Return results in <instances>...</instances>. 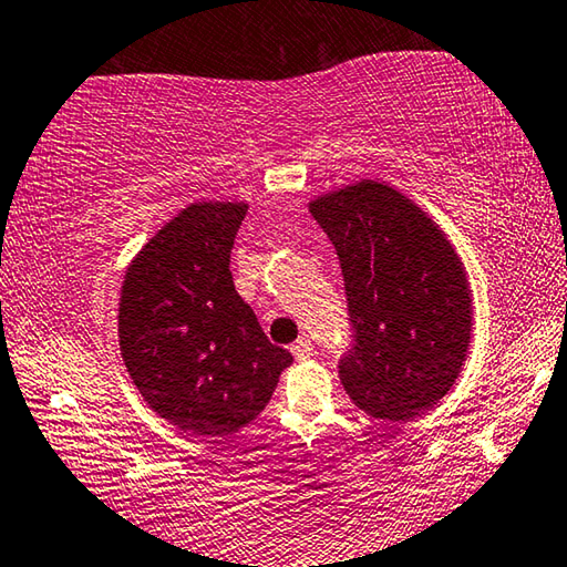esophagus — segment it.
Listing matches in <instances>:
<instances>
[{
    "instance_id": "1",
    "label": "esophagus",
    "mask_w": 567,
    "mask_h": 567,
    "mask_svg": "<svg viewBox=\"0 0 567 567\" xmlns=\"http://www.w3.org/2000/svg\"><path fill=\"white\" fill-rule=\"evenodd\" d=\"M311 352H313V344L309 337L296 339V342L291 344V354L296 357V360H307V357H311Z\"/></svg>"
}]
</instances>
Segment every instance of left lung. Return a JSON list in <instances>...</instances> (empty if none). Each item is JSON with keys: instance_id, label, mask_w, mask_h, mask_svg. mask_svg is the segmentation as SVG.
<instances>
[{"instance_id": "left-lung-1", "label": "left lung", "mask_w": 567, "mask_h": 567, "mask_svg": "<svg viewBox=\"0 0 567 567\" xmlns=\"http://www.w3.org/2000/svg\"><path fill=\"white\" fill-rule=\"evenodd\" d=\"M344 276L354 327L339 380L380 421H413L454 388L472 344L466 268L439 223L400 189L360 179L309 203Z\"/></svg>"}]
</instances>
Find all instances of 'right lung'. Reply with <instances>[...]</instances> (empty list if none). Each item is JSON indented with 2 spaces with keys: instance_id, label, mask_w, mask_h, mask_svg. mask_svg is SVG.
<instances>
[{
  "instance_id": "add662e5",
  "label": "right lung",
  "mask_w": 567,
  "mask_h": 567,
  "mask_svg": "<svg viewBox=\"0 0 567 567\" xmlns=\"http://www.w3.org/2000/svg\"><path fill=\"white\" fill-rule=\"evenodd\" d=\"M246 213L248 203L187 205L121 284L118 347L136 390L156 415L203 439L256 421L293 362L233 286L230 248Z\"/></svg>"
}]
</instances>
